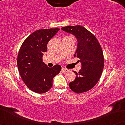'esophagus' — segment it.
Wrapping results in <instances>:
<instances>
[{"label":"esophagus","mask_w":125,"mask_h":125,"mask_svg":"<svg viewBox=\"0 0 125 125\" xmlns=\"http://www.w3.org/2000/svg\"><path fill=\"white\" fill-rule=\"evenodd\" d=\"M61 71L62 72H64V73H65V72H68V69H65V68H62V69H61Z\"/></svg>","instance_id":"esophagus-1"}]
</instances>
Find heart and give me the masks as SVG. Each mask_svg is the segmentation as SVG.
Here are the masks:
<instances>
[{"label":"heart","mask_w":125,"mask_h":125,"mask_svg":"<svg viewBox=\"0 0 125 125\" xmlns=\"http://www.w3.org/2000/svg\"><path fill=\"white\" fill-rule=\"evenodd\" d=\"M69 37H72L70 36H65V37H64V38H69Z\"/></svg>","instance_id":"b5f03b06"}]
</instances>
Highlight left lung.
<instances>
[{
  "mask_svg": "<svg viewBox=\"0 0 125 125\" xmlns=\"http://www.w3.org/2000/svg\"><path fill=\"white\" fill-rule=\"evenodd\" d=\"M61 30L76 37L77 48L74 56L80 59L82 65L78 73L73 71L76 77L69 83L70 88L76 93L88 91L98 83L103 71L102 48L95 36L83 26H66Z\"/></svg>",
  "mask_w": 125,
  "mask_h": 125,
  "instance_id": "8db88e82",
  "label": "left lung"
}]
</instances>
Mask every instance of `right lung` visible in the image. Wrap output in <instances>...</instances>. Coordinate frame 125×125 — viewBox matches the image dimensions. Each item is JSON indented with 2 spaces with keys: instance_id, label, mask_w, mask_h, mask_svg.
<instances>
[{
  "instance_id": "right-lung-1",
  "label": "right lung",
  "mask_w": 125,
  "mask_h": 125,
  "mask_svg": "<svg viewBox=\"0 0 125 125\" xmlns=\"http://www.w3.org/2000/svg\"><path fill=\"white\" fill-rule=\"evenodd\" d=\"M59 30L51 28L36 31L24 41L19 51L17 64L20 76L27 86L35 93L48 91L53 85V78L61 71L60 65L49 68L42 62L48 42Z\"/></svg>"
}]
</instances>
